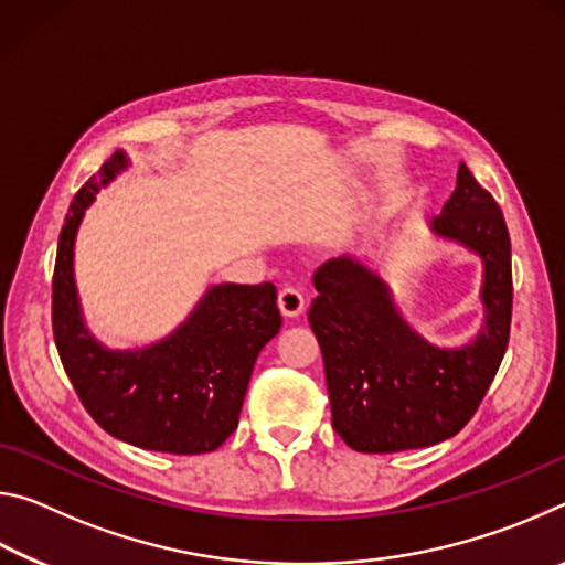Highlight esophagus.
<instances>
[{
    "instance_id": "1",
    "label": "esophagus",
    "mask_w": 565,
    "mask_h": 565,
    "mask_svg": "<svg viewBox=\"0 0 565 565\" xmlns=\"http://www.w3.org/2000/svg\"><path fill=\"white\" fill-rule=\"evenodd\" d=\"M303 303H306L303 294L299 289H294V286H286V289L279 291V309L284 317H289V319L299 317V313L303 311Z\"/></svg>"
}]
</instances>
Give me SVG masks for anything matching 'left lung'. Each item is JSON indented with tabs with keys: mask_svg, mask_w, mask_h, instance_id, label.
Here are the masks:
<instances>
[{
	"mask_svg": "<svg viewBox=\"0 0 565 565\" xmlns=\"http://www.w3.org/2000/svg\"><path fill=\"white\" fill-rule=\"evenodd\" d=\"M431 232L483 262V327L444 349L401 317L388 284L353 256L321 264L309 323L323 353L331 424L361 454L434 446L471 420L509 347L511 238L501 206L461 161L456 189Z\"/></svg>",
	"mask_w": 565,
	"mask_h": 565,
	"instance_id": "8db88e82",
	"label": "left lung"
}]
</instances>
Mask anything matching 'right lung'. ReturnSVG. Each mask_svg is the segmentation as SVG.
I'll return each mask as SVG.
<instances>
[{
	"label": "right lung",
	"instance_id": "add662e5",
	"mask_svg": "<svg viewBox=\"0 0 565 565\" xmlns=\"http://www.w3.org/2000/svg\"><path fill=\"white\" fill-rule=\"evenodd\" d=\"M129 167L114 151L76 191L52 279V329L76 396L104 431L164 454H209L234 434L259 351L281 329L274 284H218L186 321L145 349L111 351L92 337L74 284V242L102 186Z\"/></svg>",
	"mask_w": 565,
	"mask_h": 565
}]
</instances>
